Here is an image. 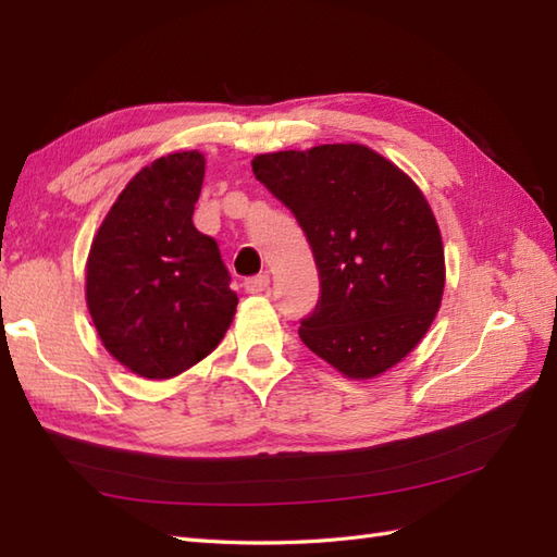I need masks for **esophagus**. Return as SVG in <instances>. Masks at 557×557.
Wrapping results in <instances>:
<instances>
[{"label": "esophagus", "mask_w": 557, "mask_h": 557, "mask_svg": "<svg viewBox=\"0 0 557 557\" xmlns=\"http://www.w3.org/2000/svg\"><path fill=\"white\" fill-rule=\"evenodd\" d=\"M270 285V277L268 275H256V277H248L244 280V289L248 294H263Z\"/></svg>", "instance_id": "esophagus-1"}]
</instances>
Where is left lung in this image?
I'll use <instances>...</instances> for the list:
<instances>
[{"mask_svg": "<svg viewBox=\"0 0 557 557\" xmlns=\"http://www.w3.org/2000/svg\"><path fill=\"white\" fill-rule=\"evenodd\" d=\"M256 180L306 234L321 297L299 337L354 381L393 369L441 309L443 239L419 186L359 144L265 152Z\"/></svg>", "mask_w": 557, "mask_h": 557, "instance_id": "1", "label": "left lung"}]
</instances>
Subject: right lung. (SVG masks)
Segmentation results:
<instances>
[{"label":"right lung","instance_id":"add662e5","mask_svg":"<svg viewBox=\"0 0 557 557\" xmlns=\"http://www.w3.org/2000/svg\"><path fill=\"white\" fill-rule=\"evenodd\" d=\"M203 176L198 150L150 162L116 198L88 253L86 301L102 345L150 381L206 359L239 304L218 242L194 227Z\"/></svg>","mask_w":557,"mask_h":557}]
</instances>
